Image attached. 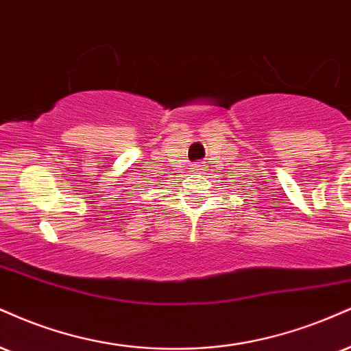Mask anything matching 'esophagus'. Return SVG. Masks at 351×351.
I'll use <instances>...</instances> for the list:
<instances>
[{
	"mask_svg": "<svg viewBox=\"0 0 351 351\" xmlns=\"http://www.w3.org/2000/svg\"><path fill=\"white\" fill-rule=\"evenodd\" d=\"M193 170H201V165H196V167H194Z\"/></svg>",
	"mask_w": 351,
	"mask_h": 351,
	"instance_id": "34e87169",
	"label": "esophagus"
}]
</instances>
